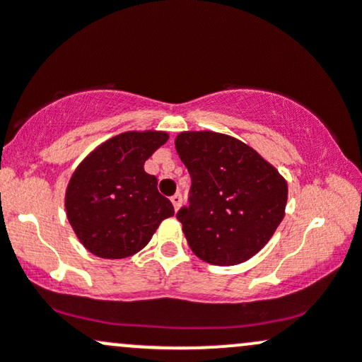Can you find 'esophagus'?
<instances>
[{"label": "esophagus", "mask_w": 362, "mask_h": 362, "mask_svg": "<svg viewBox=\"0 0 362 362\" xmlns=\"http://www.w3.org/2000/svg\"><path fill=\"white\" fill-rule=\"evenodd\" d=\"M172 204H173V207H175V211L178 209V207H180V204H182V194L180 192L172 195Z\"/></svg>", "instance_id": "esophagus-1"}]
</instances>
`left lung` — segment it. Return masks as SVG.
Segmentation results:
<instances>
[{"instance_id":"1","label":"left lung","mask_w":362,"mask_h":362,"mask_svg":"<svg viewBox=\"0 0 362 362\" xmlns=\"http://www.w3.org/2000/svg\"><path fill=\"white\" fill-rule=\"evenodd\" d=\"M175 148L192 180L189 206L177 213L189 247L213 265L252 259L284 218V178L255 149L219 132H180Z\"/></svg>"}]
</instances>
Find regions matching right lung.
Here are the masks:
<instances>
[{"label": "right lung", "mask_w": 362, "mask_h": 362, "mask_svg": "<svg viewBox=\"0 0 362 362\" xmlns=\"http://www.w3.org/2000/svg\"><path fill=\"white\" fill-rule=\"evenodd\" d=\"M168 141L161 131H127L107 139L78 165L66 189V214L86 250L126 259L144 248L173 206L158 192L144 161Z\"/></svg>", "instance_id": "right-lung-1"}]
</instances>
